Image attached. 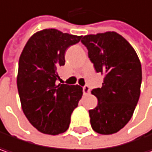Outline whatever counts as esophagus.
<instances>
[{"label":"esophagus","instance_id":"34e87169","mask_svg":"<svg viewBox=\"0 0 152 152\" xmlns=\"http://www.w3.org/2000/svg\"><path fill=\"white\" fill-rule=\"evenodd\" d=\"M90 92V87L88 86V85H85L84 87H83V94L84 95H89Z\"/></svg>","mask_w":152,"mask_h":152}]
</instances>
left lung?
Listing matches in <instances>:
<instances>
[{"label":"left lung","instance_id":"obj_1","mask_svg":"<svg viewBox=\"0 0 152 152\" xmlns=\"http://www.w3.org/2000/svg\"><path fill=\"white\" fill-rule=\"evenodd\" d=\"M81 42L96 71L104 76L103 86L91 91L98 100L89 110L91 127L103 135L117 133L131 120L140 96L139 58L131 44L113 31L84 35Z\"/></svg>","mask_w":152,"mask_h":152}]
</instances>
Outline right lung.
<instances>
[{
	"label": "right lung",
	"mask_w": 152,
	"mask_h": 152,
	"mask_svg": "<svg viewBox=\"0 0 152 152\" xmlns=\"http://www.w3.org/2000/svg\"><path fill=\"white\" fill-rule=\"evenodd\" d=\"M82 36L55 28L36 32L19 59L17 88L21 109L37 131L58 135L68 130L70 117L83 96L79 85L57 84V69L65 64V51Z\"/></svg>",
	"instance_id": "right-lung-1"
}]
</instances>
